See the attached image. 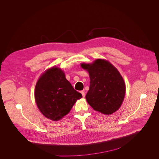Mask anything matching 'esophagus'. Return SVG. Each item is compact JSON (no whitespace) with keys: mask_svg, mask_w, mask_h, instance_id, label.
Segmentation results:
<instances>
[{"mask_svg":"<svg viewBox=\"0 0 159 159\" xmlns=\"http://www.w3.org/2000/svg\"><path fill=\"white\" fill-rule=\"evenodd\" d=\"M81 93L82 94L83 98H84L85 97V91H81Z\"/></svg>","mask_w":159,"mask_h":159,"instance_id":"obj_1","label":"esophagus"}]
</instances>
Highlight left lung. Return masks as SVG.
<instances>
[{
    "instance_id": "obj_1",
    "label": "left lung",
    "mask_w": 159,
    "mask_h": 159,
    "mask_svg": "<svg viewBox=\"0 0 159 159\" xmlns=\"http://www.w3.org/2000/svg\"><path fill=\"white\" fill-rule=\"evenodd\" d=\"M81 66L89 74V89L85 98L90 106L105 115L117 111L125 93V85L118 70L108 61L101 59Z\"/></svg>"
}]
</instances>
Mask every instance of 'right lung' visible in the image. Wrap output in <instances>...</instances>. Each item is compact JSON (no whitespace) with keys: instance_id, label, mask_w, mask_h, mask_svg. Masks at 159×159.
Listing matches in <instances>:
<instances>
[{"instance_id":"obj_1","label":"right lung","mask_w":159,"mask_h":159,"mask_svg":"<svg viewBox=\"0 0 159 159\" xmlns=\"http://www.w3.org/2000/svg\"><path fill=\"white\" fill-rule=\"evenodd\" d=\"M35 100L41 113L52 121H58L68 114L82 95L74 89L58 68L43 74L35 88Z\"/></svg>"}]
</instances>
